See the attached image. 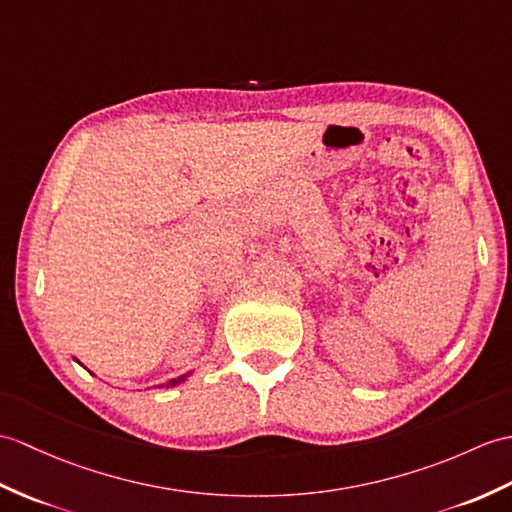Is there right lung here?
Wrapping results in <instances>:
<instances>
[{
	"mask_svg": "<svg viewBox=\"0 0 512 512\" xmlns=\"http://www.w3.org/2000/svg\"><path fill=\"white\" fill-rule=\"evenodd\" d=\"M187 375H189V373H185V375H181V377H176V379H170V382L165 384V386L172 388V386H176V384H181V382H185V377H187Z\"/></svg>",
	"mask_w": 512,
	"mask_h": 512,
	"instance_id": "add662e5",
	"label": "right lung"
}]
</instances>
